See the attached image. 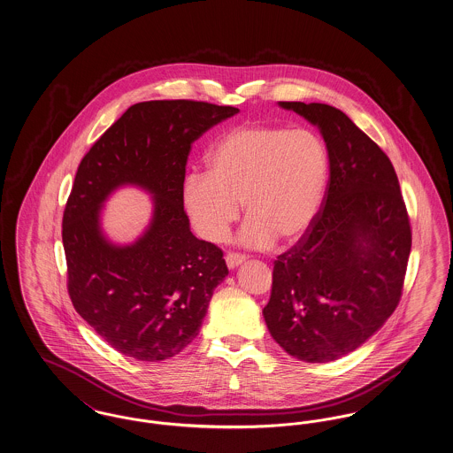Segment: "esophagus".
Listing matches in <instances>:
<instances>
[{
    "mask_svg": "<svg viewBox=\"0 0 453 453\" xmlns=\"http://www.w3.org/2000/svg\"><path fill=\"white\" fill-rule=\"evenodd\" d=\"M244 261H246V255H241V253H227L226 255V263L229 268H236Z\"/></svg>",
    "mask_w": 453,
    "mask_h": 453,
    "instance_id": "esophagus-1",
    "label": "esophagus"
}]
</instances>
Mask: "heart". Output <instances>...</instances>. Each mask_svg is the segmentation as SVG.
Returning a JSON list of instances; mask_svg holds the SVG:
<instances>
[{
	"mask_svg": "<svg viewBox=\"0 0 453 453\" xmlns=\"http://www.w3.org/2000/svg\"><path fill=\"white\" fill-rule=\"evenodd\" d=\"M209 173L195 172L183 185V205L196 233L226 239L248 214L241 239L270 246L294 242L318 214L327 183V151L309 129L246 124L227 130L209 152Z\"/></svg>",
	"mask_w": 453,
	"mask_h": 453,
	"instance_id": "obj_1",
	"label": "heart"
}]
</instances>
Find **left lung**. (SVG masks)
Here are the masks:
<instances>
[{"label": "left lung", "mask_w": 453, "mask_h": 453, "mask_svg": "<svg viewBox=\"0 0 453 453\" xmlns=\"http://www.w3.org/2000/svg\"><path fill=\"white\" fill-rule=\"evenodd\" d=\"M280 107L321 130L329 181L309 229L275 259L263 316L288 355L326 364L364 345L395 311L410 259V216L388 154L342 110Z\"/></svg>", "instance_id": "8db88e82"}]
</instances>
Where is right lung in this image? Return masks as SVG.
I'll return each instance as SVG.
<instances>
[{
  "instance_id": "obj_1",
  "label": "right lung",
  "mask_w": 453,
  "mask_h": 453,
  "mask_svg": "<svg viewBox=\"0 0 453 453\" xmlns=\"http://www.w3.org/2000/svg\"><path fill=\"white\" fill-rule=\"evenodd\" d=\"M237 111L195 100L135 104L78 166L63 216L67 292L76 312L126 357L161 362L190 345L229 273L222 250L192 234L183 183L195 141ZM127 182L155 195V216L134 245L113 247L99 231V207Z\"/></svg>"
}]
</instances>
